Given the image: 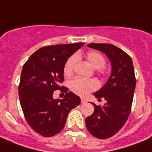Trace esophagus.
Segmentation results:
<instances>
[{
    "instance_id": "34e87169",
    "label": "esophagus",
    "mask_w": 152,
    "mask_h": 152,
    "mask_svg": "<svg viewBox=\"0 0 152 152\" xmlns=\"http://www.w3.org/2000/svg\"><path fill=\"white\" fill-rule=\"evenodd\" d=\"M81 102L82 103H85V102H87V100L84 98H81Z\"/></svg>"
}]
</instances>
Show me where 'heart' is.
Here are the masks:
<instances>
[{"label":"heart","instance_id":"obj_1","mask_svg":"<svg viewBox=\"0 0 152 152\" xmlns=\"http://www.w3.org/2000/svg\"><path fill=\"white\" fill-rule=\"evenodd\" d=\"M86 58L89 64L95 69H102L105 64V59L99 53L91 51L86 55ZM76 63V57L72 56L69 57L64 64V72L65 75H70L73 72L74 67ZM69 86L74 93L79 95H86L91 91L95 90L99 87V83L95 80H83L76 78L70 81Z\"/></svg>","mask_w":152,"mask_h":152}]
</instances>
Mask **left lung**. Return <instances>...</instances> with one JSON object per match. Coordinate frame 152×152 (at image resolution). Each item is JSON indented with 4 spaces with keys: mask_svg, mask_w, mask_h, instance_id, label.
Returning <instances> with one entry per match:
<instances>
[{
    "mask_svg": "<svg viewBox=\"0 0 152 152\" xmlns=\"http://www.w3.org/2000/svg\"><path fill=\"white\" fill-rule=\"evenodd\" d=\"M88 46L105 53L110 62V77L102 88L93 94L98 100L104 98L106 102L103 106L91 102L95 110L85 119L91 134L106 139L123 127L130 114L136 88L134 68L132 58L112 44L91 43Z\"/></svg>",
    "mask_w": 152,
    "mask_h": 152,
    "instance_id": "obj_1",
    "label": "left lung"
}]
</instances>
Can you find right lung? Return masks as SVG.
Instances as JSON below:
<instances>
[{"instance_id": "right-lung-1", "label": "right lung", "mask_w": 152, "mask_h": 152, "mask_svg": "<svg viewBox=\"0 0 152 152\" xmlns=\"http://www.w3.org/2000/svg\"><path fill=\"white\" fill-rule=\"evenodd\" d=\"M83 42L45 46L34 52L23 67L19 86L20 105L27 123L34 132L50 137L64 127L69 112L80 104V98L68 88L62 99H53L61 88L66 61Z\"/></svg>"}]
</instances>
